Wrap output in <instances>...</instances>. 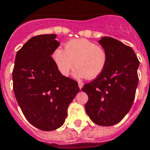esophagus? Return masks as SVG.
<instances>
[{"label": "esophagus", "instance_id": "34e87169", "mask_svg": "<svg viewBox=\"0 0 150 150\" xmlns=\"http://www.w3.org/2000/svg\"><path fill=\"white\" fill-rule=\"evenodd\" d=\"M82 86H83V83L82 82H79V87L80 89H82Z\"/></svg>", "mask_w": 150, "mask_h": 150}]
</instances>
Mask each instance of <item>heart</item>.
Wrapping results in <instances>:
<instances>
[{"label": "heart", "mask_w": 150, "mask_h": 150, "mask_svg": "<svg viewBox=\"0 0 150 150\" xmlns=\"http://www.w3.org/2000/svg\"><path fill=\"white\" fill-rule=\"evenodd\" d=\"M53 58L59 71L68 76L75 65L79 77L94 79L100 75L107 64V55L103 48L86 39L73 40L65 44L64 50L57 48Z\"/></svg>", "instance_id": "obj_1"}]
</instances>
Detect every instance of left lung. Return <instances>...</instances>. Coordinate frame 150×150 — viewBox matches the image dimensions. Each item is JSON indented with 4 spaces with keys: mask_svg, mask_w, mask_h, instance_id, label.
<instances>
[{
    "mask_svg": "<svg viewBox=\"0 0 150 150\" xmlns=\"http://www.w3.org/2000/svg\"><path fill=\"white\" fill-rule=\"evenodd\" d=\"M99 43L107 53V64L82 90L89 97L85 108L92 121L100 126H111L120 122L132 106L139 61L130 47L115 39L105 36Z\"/></svg>",
    "mask_w": 150,
    "mask_h": 150,
    "instance_id": "obj_1",
    "label": "left lung"
}]
</instances>
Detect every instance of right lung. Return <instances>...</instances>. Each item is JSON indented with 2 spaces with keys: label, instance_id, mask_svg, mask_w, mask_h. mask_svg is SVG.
Returning a JSON list of instances; mask_svg holds the SVG:
<instances>
[{
  "label": "right lung",
  "instance_id": "1",
  "mask_svg": "<svg viewBox=\"0 0 150 150\" xmlns=\"http://www.w3.org/2000/svg\"><path fill=\"white\" fill-rule=\"evenodd\" d=\"M55 34L32 37L16 54L13 90L25 118L42 131L60 128L79 92L78 82L59 71L52 54L60 45Z\"/></svg>",
  "mask_w": 150,
  "mask_h": 150
}]
</instances>
